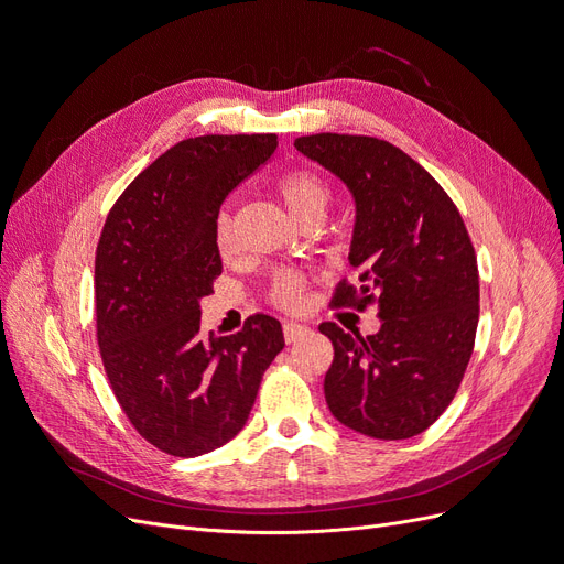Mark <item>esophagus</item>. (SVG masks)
<instances>
[{"instance_id": "esophagus-1", "label": "esophagus", "mask_w": 564, "mask_h": 564, "mask_svg": "<svg viewBox=\"0 0 564 564\" xmlns=\"http://www.w3.org/2000/svg\"><path fill=\"white\" fill-rule=\"evenodd\" d=\"M282 334H284V340H286V344H296V340H301V338L308 336V334H311V329H308V327H301V324H294V322H284Z\"/></svg>"}]
</instances>
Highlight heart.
<instances>
[{
	"instance_id": "1",
	"label": "heart",
	"mask_w": 564,
	"mask_h": 564,
	"mask_svg": "<svg viewBox=\"0 0 564 564\" xmlns=\"http://www.w3.org/2000/svg\"><path fill=\"white\" fill-rule=\"evenodd\" d=\"M278 191L299 220H313L322 218L329 207L332 191L327 181H324L313 169H294V172L284 174L278 181ZM214 242L220 256H230L235 249V228L232 216L228 209H220L214 224ZM305 301V280L299 272H280L270 286V303L282 311H301Z\"/></svg>"
}]
</instances>
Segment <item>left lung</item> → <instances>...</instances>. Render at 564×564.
Here are the masks:
<instances>
[{
	"mask_svg": "<svg viewBox=\"0 0 564 564\" xmlns=\"http://www.w3.org/2000/svg\"><path fill=\"white\" fill-rule=\"evenodd\" d=\"M344 181L357 204L350 265L336 308L377 305L379 334H346L336 322L324 377L332 414L377 440H406L445 414L470 362L480 275L456 204L425 169L388 141L313 133L294 141Z\"/></svg>",
	"mask_w": 564,
	"mask_h": 564,
	"instance_id": "obj_1",
	"label": "left lung"
}]
</instances>
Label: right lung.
<instances>
[{"label": "right lung", "mask_w": 564, "mask_h": 564, "mask_svg": "<svg viewBox=\"0 0 564 564\" xmlns=\"http://www.w3.org/2000/svg\"><path fill=\"white\" fill-rule=\"evenodd\" d=\"M275 148V133L185 139L127 185L100 230V360L135 433L164 454L191 458L230 442L284 348L268 315L230 336L199 332V299L224 270L214 242L220 204Z\"/></svg>", "instance_id": "1"}]
</instances>
